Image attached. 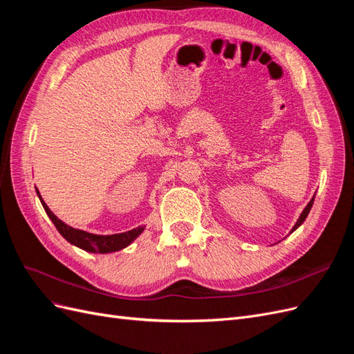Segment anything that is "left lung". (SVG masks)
<instances>
[{
  "instance_id": "obj_1",
  "label": "left lung",
  "mask_w": 354,
  "mask_h": 354,
  "mask_svg": "<svg viewBox=\"0 0 354 354\" xmlns=\"http://www.w3.org/2000/svg\"><path fill=\"white\" fill-rule=\"evenodd\" d=\"M313 202H315V196L312 198V201H310L308 203H307V207L304 208V211L301 212V216H299V218L297 220V223H295V226L292 227V232L295 230V229H298L299 226H301V224L304 223V220L307 218V216H308V212H310V209H312V207H313Z\"/></svg>"
}]
</instances>
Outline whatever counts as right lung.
I'll list each match as a JSON object with an SVG mask.
<instances>
[{
	"instance_id": "add662e5",
	"label": "right lung",
	"mask_w": 354,
	"mask_h": 354,
	"mask_svg": "<svg viewBox=\"0 0 354 354\" xmlns=\"http://www.w3.org/2000/svg\"><path fill=\"white\" fill-rule=\"evenodd\" d=\"M37 194L39 196V201L44 207L47 216L51 218V221L55 223L56 229L59 230V233L65 238L68 242L77 245L78 248L88 251V252H99V254H106V252H113V251H120L122 248H125L127 245H130L138 234L143 232V227L138 229H133L130 232L125 233H118V234H109V236H102V234H93L88 232H84L80 229H73L68 224L63 223L62 220H59L55 214L50 211V208L46 205V202L42 201L39 192L37 190Z\"/></svg>"
}]
</instances>
